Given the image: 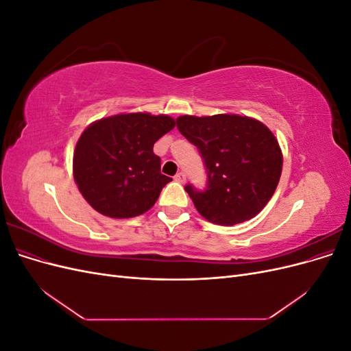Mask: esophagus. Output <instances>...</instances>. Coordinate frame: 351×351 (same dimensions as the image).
I'll return each mask as SVG.
<instances>
[{"label": "esophagus", "instance_id": "esophagus-1", "mask_svg": "<svg viewBox=\"0 0 351 351\" xmlns=\"http://www.w3.org/2000/svg\"><path fill=\"white\" fill-rule=\"evenodd\" d=\"M174 178H176V182H178V183H184L186 182V174L183 171H180V173L176 174Z\"/></svg>", "mask_w": 351, "mask_h": 351}]
</instances>
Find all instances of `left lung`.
Instances as JSON below:
<instances>
[{
  "label": "left lung",
  "mask_w": 351,
  "mask_h": 351,
  "mask_svg": "<svg viewBox=\"0 0 351 351\" xmlns=\"http://www.w3.org/2000/svg\"><path fill=\"white\" fill-rule=\"evenodd\" d=\"M176 123L206 167L205 190L184 187L199 214L218 226L256 217L282 171V152L274 133L263 123L237 114L182 115Z\"/></svg>",
  "instance_id": "1"
}]
</instances>
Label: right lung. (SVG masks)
<instances>
[{
	"label": "right lung",
	"mask_w": 351,
	"mask_h": 351,
	"mask_svg": "<svg viewBox=\"0 0 351 351\" xmlns=\"http://www.w3.org/2000/svg\"><path fill=\"white\" fill-rule=\"evenodd\" d=\"M176 125L168 115L117 114L92 123L79 137L73 176L99 214L133 218L149 210L171 178L161 174L155 142Z\"/></svg>",
	"instance_id": "1"
}]
</instances>
